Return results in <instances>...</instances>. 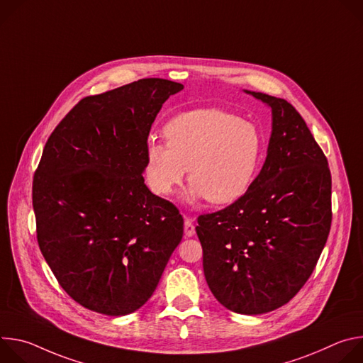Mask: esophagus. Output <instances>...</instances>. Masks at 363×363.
<instances>
[{"label": "esophagus", "mask_w": 363, "mask_h": 363, "mask_svg": "<svg viewBox=\"0 0 363 363\" xmlns=\"http://www.w3.org/2000/svg\"><path fill=\"white\" fill-rule=\"evenodd\" d=\"M184 231H185V235L186 237H192L195 234V225L192 223L191 218L185 217V223H184Z\"/></svg>", "instance_id": "esophagus-1"}]
</instances>
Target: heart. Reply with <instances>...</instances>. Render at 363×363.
<instances>
[{
  "mask_svg": "<svg viewBox=\"0 0 363 363\" xmlns=\"http://www.w3.org/2000/svg\"><path fill=\"white\" fill-rule=\"evenodd\" d=\"M167 145L150 143L145 155L149 188L167 196L188 169L192 199L231 203L252 185L266 153L257 125L218 109H198L172 118L164 128Z\"/></svg>",
  "mask_w": 363,
  "mask_h": 363,
  "instance_id": "heart-1",
  "label": "heart"
}]
</instances>
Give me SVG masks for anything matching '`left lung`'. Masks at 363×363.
I'll return each instance as SVG.
<instances>
[{"instance_id":"obj_1","label":"left lung","mask_w":363,"mask_h":363,"mask_svg":"<svg viewBox=\"0 0 363 363\" xmlns=\"http://www.w3.org/2000/svg\"><path fill=\"white\" fill-rule=\"evenodd\" d=\"M273 112L266 162L250 189L198 217L205 280L231 312L262 315L290 301L312 276L332 224L323 150L284 99L248 91Z\"/></svg>"}]
</instances>
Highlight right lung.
Returning a JSON list of instances; mask_svg holds the SVG:
<instances>
[{
    "label": "right lung",
    "instance_id": "1",
    "mask_svg": "<svg viewBox=\"0 0 363 363\" xmlns=\"http://www.w3.org/2000/svg\"><path fill=\"white\" fill-rule=\"evenodd\" d=\"M182 89L150 77L87 96L45 142L33 179L38 247L65 291L93 312L142 307L182 240L179 210L142 177L150 126Z\"/></svg>",
    "mask_w": 363,
    "mask_h": 363
}]
</instances>
